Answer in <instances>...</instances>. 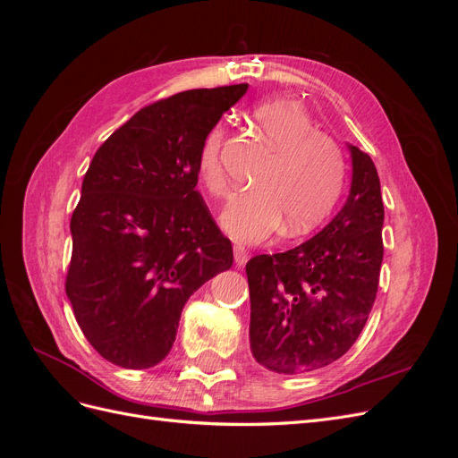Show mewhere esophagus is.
<instances>
[{
  "instance_id": "1",
  "label": "esophagus",
  "mask_w": 458,
  "mask_h": 458,
  "mask_svg": "<svg viewBox=\"0 0 458 458\" xmlns=\"http://www.w3.org/2000/svg\"><path fill=\"white\" fill-rule=\"evenodd\" d=\"M233 252H234V261H237V266H244V263L248 261V252H246V248H244V246H241V244H234Z\"/></svg>"
}]
</instances>
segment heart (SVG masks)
<instances>
[{
  "label": "heart",
  "mask_w": 458,
  "mask_h": 458,
  "mask_svg": "<svg viewBox=\"0 0 458 458\" xmlns=\"http://www.w3.org/2000/svg\"><path fill=\"white\" fill-rule=\"evenodd\" d=\"M252 122L275 152L254 179V191L234 199L221 214V224L237 242L256 244L286 225V234H303L335 210L348 177L340 145L317 130L298 103L276 99L252 108ZM225 128L206 133L199 150L197 174L208 195L225 199L231 192L221 162Z\"/></svg>",
  "instance_id": "b5f03b06"
}]
</instances>
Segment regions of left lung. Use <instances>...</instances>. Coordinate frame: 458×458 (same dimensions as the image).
I'll list each match as a JSON object with an SVG mask.
<instances>
[{
  "label": "left lung",
  "mask_w": 458,
  "mask_h": 458,
  "mask_svg": "<svg viewBox=\"0 0 458 458\" xmlns=\"http://www.w3.org/2000/svg\"><path fill=\"white\" fill-rule=\"evenodd\" d=\"M353 179L340 214L313 239L246 263L250 348L279 374L335 363L361 335L377 300L384 204L377 165L350 147Z\"/></svg>",
  "instance_id": "left-lung-1"
}]
</instances>
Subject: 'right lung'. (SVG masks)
I'll return each instance as SVG.
<instances>
[{
	"label": "right lung",
	"instance_id": "right-lung-1",
	"mask_svg": "<svg viewBox=\"0 0 458 458\" xmlns=\"http://www.w3.org/2000/svg\"><path fill=\"white\" fill-rule=\"evenodd\" d=\"M248 84L189 89L143 106L97 148L81 183L66 296L93 350L123 369L170 353L185 301L233 266L200 192L206 133Z\"/></svg>",
	"mask_w": 458,
	"mask_h": 458
}]
</instances>
